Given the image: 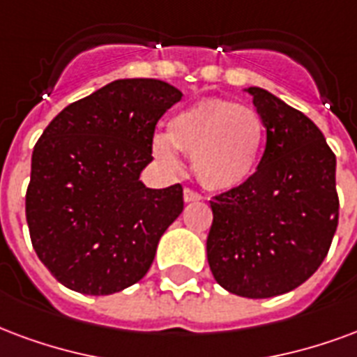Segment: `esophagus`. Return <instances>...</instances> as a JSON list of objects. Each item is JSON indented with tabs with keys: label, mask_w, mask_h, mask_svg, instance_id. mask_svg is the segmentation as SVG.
<instances>
[{
	"label": "esophagus",
	"mask_w": 357,
	"mask_h": 357,
	"mask_svg": "<svg viewBox=\"0 0 357 357\" xmlns=\"http://www.w3.org/2000/svg\"><path fill=\"white\" fill-rule=\"evenodd\" d=\"M183 200H185V202H199V200H202V195L197 191H192V189H185V191H183Z\"/></svg>",
	"instance_id": "obj_1"
}]
</instances>
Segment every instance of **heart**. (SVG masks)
Listing matches in <instances>:
<instances>
[{
    "label": "heart",
    "instance_id": "obj_1",
    "mask_svg": "<svg viewBox=\"0 0 357 357\" xmlns=\"http://www.w3.org/2000/svg\"><path fill=\"white\" fill-rule=\"evenodd\" d=\"M263 136V121L255 109L223 98H208L176 113L168 132L153 138L151 149L170 168L179 166L176 149L191 155L192 170L206 187L229 191L253 176Z\"/></svg>",
    "mask_w": 357,
    "mask_h": 357
}]
</instances>
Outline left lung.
I'll use <instances>...</instances> for the list:
<instances>
[{"mask_svg":"<svg viewBox=\"0 0 357 357\" xmlns=\"http://www.w3.org/2000/svg\"><path fill=\"white\" fill-rule=\"evenodd\" d=\"M266 128L244 185L210 200L206 253L227 291L266 299L299 287L326 259L339 223L337 158L305 113L259 86L244 89Z\"/></svg>","mask_w":357,"mask_h":357,"instance_id":"8db88e82","label":"left lung"}]
</instances>
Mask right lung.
Segmentation results:
<instances>
[{"label": "right lung", "mask_w": 357, "mask_h": 357, "mask_svg": "<svg viewBox=\"0 0 357 357\" xmlns=\"http://www.w3.org/2000/svg\"><path fill=\"white\" fill-rule=\"evenodd\" d=\"M181 96L158 79H119L43 130L26 221L38 257L62 286L112 295L147 274L158 240L183 212V189H149L139 174L153 160L158 119Z\"/></svg>", "instance_id": "right-lung-1"}]
</instances>
